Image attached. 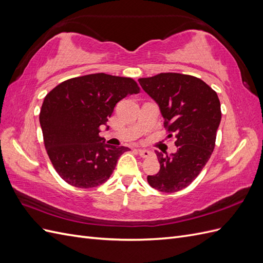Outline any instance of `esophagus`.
Segmentation results:
<instances>
[{"label":"esophagus","instance_id":"obj_1","mask_svg":"<svg viewBox=\"0 0 263 263\" xmlns=\"http://www.w3.org/2000/svg\"><path fill=\"white\" fill-rule=\"evenodd\" d=\"M138 153H139V156L142 158H148L151 156V153L147 149H138Z\"/></svg>","mask_w":263,"mask_h":263}]
</instances>
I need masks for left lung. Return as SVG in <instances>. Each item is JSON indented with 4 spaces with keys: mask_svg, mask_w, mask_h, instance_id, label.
Listing matches in <instances>:
<instances>
[{
    "mask_svg": "<svg viewBox=\"0 0 263 263\" xmlns=\"http://www.w3.org/2000/svg\"><path fill=\"white\" fill-rule=\"evenodd\" d=\"M138 81L160 108L164 127L169 136L176 135L178 147L171 155L156 151L160 170L147 177L148 183L160 192H178L195 180L211 158L221 119L219 99L193 76L168 72Z\"/></svg>",
    "mask_w": 263,
    "mask_h": 263,
    "instance_id": "left-lung-1",
    "label": "left lung"
}]
</instances>
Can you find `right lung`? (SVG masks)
I'll use <instances>...</instances> for the list:
<instances>
[{"label": "right lung", "instance_id": "right-lung-1", "mask_svg": "<svg viewBox=\"0 0 263 263\" xmlns=\"http://www.w3.org/2000/svg\"><path fill=\"white\" fill-rule=\"evenodd\" d=\"M137 93L139 86L130 78L94 73L69 79L46 95L39 114L45 147L70 185L95 187L109 179L129 148L105 144L100 127L119 101Z\"/></svg>", "mask_w": 263, "mask_h": 263}]
</instances>
